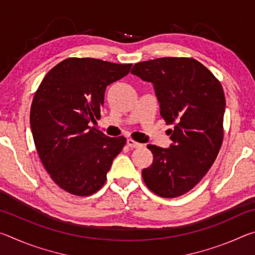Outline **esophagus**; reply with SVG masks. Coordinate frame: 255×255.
I'll use <instances>...</instances> for the list:
<instances>
[{
	"label": "esophagus",
	"mask_w": 255,
	"mask_h": 255,
	"mask_svg": "<svg viewBox=\"0 0 255 255\" xmlns=\"http://www.w3.org/2000/svg\"><path fill=\"white\" fill-rule=\"evenodd\" d=\"M127 145L130 148H139V147H141V146H143L140 143H137V141L131 139V138H128V139H127Z\"/></svg>",
	"instance_id": "esophagus-1"
}]
</instances>
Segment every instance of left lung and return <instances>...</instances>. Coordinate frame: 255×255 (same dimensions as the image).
I'll return each mask as SVG.
<instances>
[{"mask_svg":"<svg viewBox=\"0 0 255 255\" xmlns=\"http://www.w3.org/2000/svg\"><path fill=\"white\" fill-rule=\"evenodd\" d=\"M131 74L153 84L172 144H149L153 163L141 171L149 190L175 198L191 190L213 165L223 143L225 96L219 81L193 58L163 57L133 65Z\"/></svg>","mask_w":255,"mask_h":255,"instance_id":"1","label":"left lung"}]
</instances>
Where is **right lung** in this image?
<instances>
[{
    "label": "right lung",
    "mask_w": 255,
    "mask_h": 255,
    "mask_svg": "<svg viewBox=\"0 0 255 255\" xmlns=\"http://www.w3.org/2000/svg\"><path fill=\"white\" fill-rule=\"evenodd\" d=\"M131 64L67 58L47 73L30 110L37 152L54 182L75 196L102 188L126 138L90 127L100 118L108 85L126 76Z\"/></svg>",
    "instance_id": "add662e5"
}]
</instances>
